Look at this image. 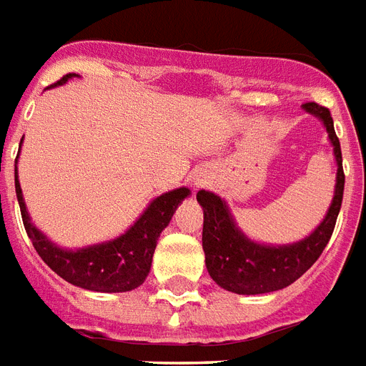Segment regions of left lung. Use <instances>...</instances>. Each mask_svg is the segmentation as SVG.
Instances as JSON below:
<instances>
[{
  "mask_svg": "<svg viewBox=\"0 0 366 366\" xmlns=\"http://www.w3.org/2000/svg\"><path fill=\"white\" fill-rule=\"evenodd\" d=\"M302 107L323 121L335 147L338 172L331 207L323 223L308 238H304L299 244L270 247L245 238L234 224L227 204L221 198L207 191H198L197 200L204 207L202 247L206 253L207 272L213 282L227 291L238 295H262L287 287L320 259L331 239L340 212L346 179L342 168L340 142L336 137L331 111L315 102H308Z\"/></svg>",
  "mask_w": 366,
  "mask_h": 366,
  "instance_id": "1",
  "label": "left lung"
}]
</instances>
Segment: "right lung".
<instances>
[{
  "mask_svg": "<svg viewBox=\"0 0 366 366\" xmlns=\"http://www.w3.org/2000/svg\"><path fill=\"white\" fill-rule=\"evenodd\" d=\"M71 77H75V73H67L51 86L66 83ZM14 189H16L24 229L41 259L66 282L98 293H124L145 282L151 270L160 232L168 227L179 202L191 192L185 187H181L154 198L145 213L134 223L132 229L113 242L67 251L49 242L31 224L30 215L26 212V204L22 200V189L16 177V169H14Z\"/></svg>",
  "mask_w": 366,
  "mask_h": 366,
  "instance_id": "add662e5",
  "label": "right lung"
}]
</instances>
